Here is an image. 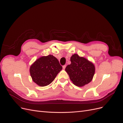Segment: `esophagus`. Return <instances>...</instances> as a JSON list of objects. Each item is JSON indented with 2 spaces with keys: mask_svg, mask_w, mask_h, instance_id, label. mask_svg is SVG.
I'll return each mask as SVG.
<instances>
[{
  "mask_svg": "<svg viewBox=\"0 0 123 123\" xmlns=\"http://www.w3.org/2000/svg\"><path fill=\"white\" fill-rule=\"evenodd\" d=\"M66 65H64V66H62L63 69H65L66 68Z\"/></svg>",
  "mask_w": 123,
  "mask_h": 123,
  "instance_id": "obj_1",
  "label": "esophagus"
}]
</instances>
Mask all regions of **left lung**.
Segmentation results:
<instances>
[{"mask_svg":"<svg viewBox=\"0 0 123 123\" xmlns=\"http://www.w3.org/2000/svg\"><path fill=\"white\" fill-rule=\"evenodd\" d=\"M70 61L71 63L66 67L65 70L72 83L79 87L90 83L95 73L94 64L76 54L71 57Z\"/></svg>","mask_w":123,"mask_h":123,"instance_id":"8db88e82","label":"left lung"}]
</instances>
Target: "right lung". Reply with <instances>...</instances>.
Wrapping results in <instances>:
<instances>
[{"mask_svg": "<svg viewBox=\"0 0 123 123\" xmlns=\"http://www.w3.org/2000/svg\"><path fill=\"white\" fill-rule=\"evenodd\" d=\"M58 59L52 55L38 58L31 66L30 75L34 83L44 87L50 84L62 70Z\"/></svg>", "mask_w": 123, "mask_h": 123, "instance_id": "right-lung-1", "label": "right lung"}]
</instances>
